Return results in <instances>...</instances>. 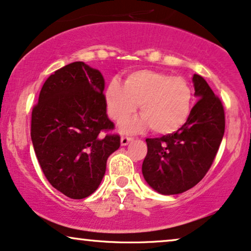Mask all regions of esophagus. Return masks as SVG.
<instances>
[{"label":"esophagus","instance_id":"esophagus-1","mask_svg":"<svg viewBox=\"0 0 251 251\" xmlns=\"http://www.w3.org/2000/svg\"><path fill=\"white\" fill-rule=\"evenodd\" d=\"M132 140L133 138H131V136H122V139H120V144H122V146H127Z\"/></svg>","mask_w":251,"mask_h":251}]
</instances>
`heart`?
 Listing matches in <instances>:
<instances>
[{
	"instance_id": "heart-1",
	"label": "heart",
	"mask_w": 251,
	"mask_h": 251,
	"mask_svg": "<svg viewBox=\"0 0 251 251\" xmlns=\"http://www.w3.org/2000/svg\"><path fill=\"white\" fill-rule=\"evenodd\" d=\"M107 112L124 132L138 133L151 127L157 134H173L188 123L193 106V90L184 77L156 71L129 74L125 84L111 81L105 91ZM141 105L142 117L125 120Z\"/></svg>"
}]
</instances>
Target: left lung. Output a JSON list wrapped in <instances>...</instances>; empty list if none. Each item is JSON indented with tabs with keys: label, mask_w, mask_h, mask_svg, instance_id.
<instances>
[{
	"label": "left lung",
	"mask_w": 251,
	"mask_h": 251,
	"mask_svg": "<svg viewBox=\"0 0 251 251\" xmlns=\"http://www.w3.org/2000/svg\"><path fill=\"white\" fill-rule=\"evenodd\" d=\"M192 82L198 102L188 123L173 134L146 139L148 151L142 175L151 189L162 195H178L201 182L223 141V103L201 75H193Z\"/></svg>",
	"instance_id": "left-lung-1"
}]
</instances>
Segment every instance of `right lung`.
Wrapping results in <instances>:
<instances>
[{
  "label": "right lung",
  "mask_w": 251,
  "mask_h": 251,
  "mask_svg": "<svg viewBox=\"0 0 251 251\" xmlns=\"http://www.w3.org/2000/svg\"><path fill=\"white\" fill-rule=\"evenodd\" d=\"M103 75L82 61L53 73L32 110L31 139L44 175L72 199L96 191L106 161L120 136L104 134L115 125L107 118Z\"/></svg>",
  "instance_id": "add662e5"
}]
</instances>
